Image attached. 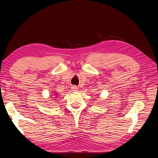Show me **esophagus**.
<instances>
[{
	"mask_svg": "<svg viewBox=\"0 0 158 158\" xmlns=\"http://www.w3.org/2000/svg\"><path fill=\"white\" fill-rule=\"evenodd\" d=\"M77 89H78L77 87L76 86H73L72 87V90H73V91H77Z\"/></svg>",
	"mask_w": 158,
	"mask_h": 158,
	"instance_id": "esophagus-1",
	"label": "esophagus"
}]
</instances>
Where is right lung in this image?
<instances>
[{
    "label": "right lung",
    "mask_w": 158,
    "mask_h": 158,
    "mask_svg": "<svg viewBox=\"0 0 158 158\" xmlns=\"http://www.w3.org/2000/svg\"><path fill=\"white\" fill-rule=\"evenodd\" d=\"M55 98H56V97H55Z\"/></svg>",
    "instance_id": "add662e5"
}]
</instances>
